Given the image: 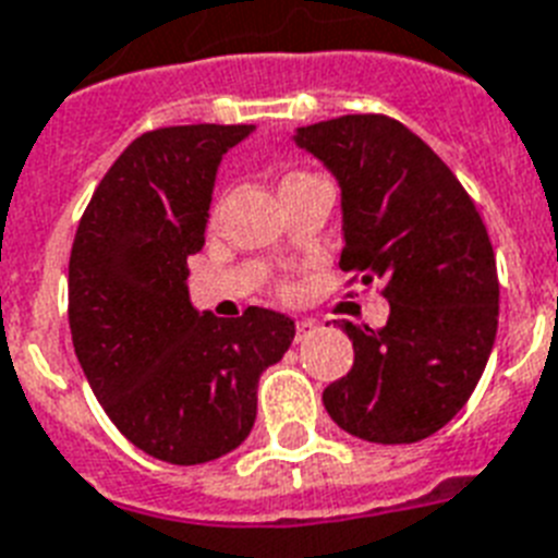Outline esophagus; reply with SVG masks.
Listing matches in <instances>:
<instances>
[{
	"mask_svg": "<svg viewBox=\"0 0 558 558\" xmlns=\"http://www.w3.org/2000/svg\"><path fill=\"white\" fill-rule=\"evenodd\" d=\"M318 329V324L312 318H301V320H294V335H298V341H303V338H310L312 332Z\"/></svg>",
	"mask_w": 558,
	"mask_h": 558,
	"instance_id": "esophagus-1",
	"label": "esophagus"
}]
</instances>
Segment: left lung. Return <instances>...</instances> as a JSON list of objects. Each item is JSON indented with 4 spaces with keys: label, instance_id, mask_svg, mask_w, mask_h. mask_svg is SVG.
Returning a JSON list of instances; mask_svg holds the SVG:
<instances>
[{
    "label": "left lung",
    "instance_id": "obj_1",
    "mask_svg": "<svg viewBox=\"0 0 558 558\" xmlns=\"http://www.w3.org/2000/svg\"><path fill=\"white\" fill-rule=\"evenodd\" d=\"M341 189V269L384 280L378 329L338 320L355 364L324 389L329 418L373 444L433 436L468 404L499 326V275L475 203L433 148L381 114L294 129Z\"/></svg>",
    "mask_w": 558,
    "mask_h": 558
}]
</instances>
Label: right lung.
Listing matches in <instances>:
<instances>
[{"label": "right lung", "instance_id": "obj_1", "mask_svg": "<svg viewBox=\"0 0 558 558\" xmlns=\"http://www.w3.org/2000/svg\"><path fill=\"white\" fill-rule=\"evenodd\" d=\"M255 125H174L137 137L102 177L68 264V320L94 396L134 447L206 464L246 441L257 381L294 320L248 306L201 312L189 255L206 243L220 160Z\"/></svg>", "mask_w": 558, "mask_h": 558}]
</instances>
